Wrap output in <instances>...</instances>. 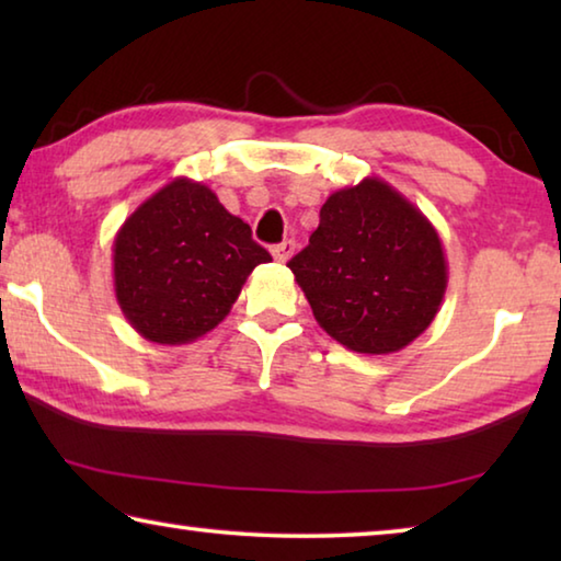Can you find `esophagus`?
<instances>
[{"label": "esophagus", "instance_id": "esophagus-1", "mask_svg": "<svg viewBox=\"0 0 561 561\" xmlns=\"http://www.w3.org/2000/svg\"><path fill=\"white\" fill-rule=\"evenodd\" d=\"M291 254H294V242L291 240H284V242L272 247V257L277 260L279 264H287Z\"/></svg>", "mask_w": 561, "mask_h": 561}]
</instances>
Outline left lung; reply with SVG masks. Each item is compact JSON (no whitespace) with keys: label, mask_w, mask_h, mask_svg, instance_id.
I'll use <instances>...</instances> for the list:
<instances>
[{"label":"left lung","mask_w":561,"mask_h":561,"mask_svg":"<svg viewBox=\"0 0 561 561\" xmlns=\"http://www.w3.org/2000/svg\"><path fill=\"white\" fill-rule=\"evenodd\" d=\"M287 267L319 327L368 356L396 354L421 336L448 289L438 230L381 178L331 193Z\"/></svg>","instance_id":"left-lung-1"}]
</instances>
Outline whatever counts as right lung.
Returning <instances> with one entry per match:
<instances>
[{
    "instance_id": "obj_1",
    "label": "right lung",
    "mask_w": 561,
    "mask_h": 561,
    "mask_svg": "<svg viewBox=\"0 0 561 561\" xmlns=\"http://www.w3.org/2000/svg\"><path fill=\"white\" fill-rule=\"evenodd\" d=\"M270 252L250 225L190 178L170 180L126 217L113 240V289L128 324L153 344L180 346L230 314Z\"/></svg>"
}]
</instances>
